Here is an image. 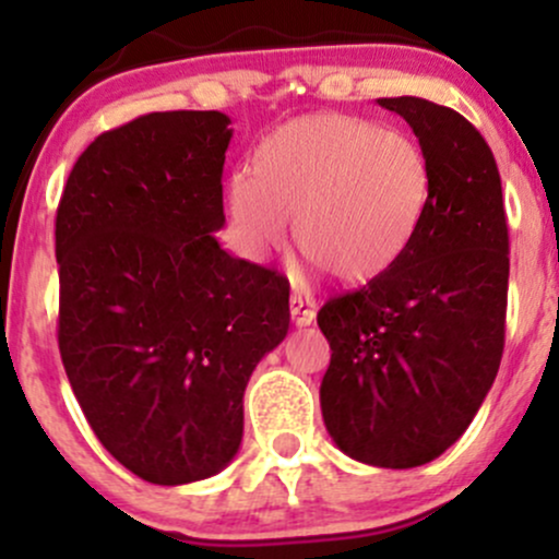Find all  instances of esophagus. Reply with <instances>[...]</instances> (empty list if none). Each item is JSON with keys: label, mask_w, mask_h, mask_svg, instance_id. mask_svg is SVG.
Returning a JSON list of instances; mask_svg holds the SVG:
<instances>
[{"label": "esophagus", "mask_w": 559, "mask_h": 559, "mask_svg": "<svg viewBox=\"0 0 559 559\" xmlns=\"http://www.w3.org/2000/svg\"><path fill=\"white\" fill-rule=\"evenodd\" d=\"M288 310H292L294 325H299V329H305V325L316 323L318 310H316V301H312V299L294 294L292 301H288Z\"/></svg>", "instance_id": "1"}]
</instances>
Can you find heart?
<instances>
[{"label":"heart","mask_w":559,"mask_h":559,"mask_svg":"<svg viewBox=\"0 0 559 559\" xmlns=\"http://www.w3.org/2000/svg\"><path fill=\"white\" fill-rule=\"evenodd\" d=\"M431 199L423 146L400 128L342 112L288 120L228 183V210L249 258L286 239L342 284H368L400 262Z\"/></svg>","instance_id":"b5f03b06"}]
</instances>
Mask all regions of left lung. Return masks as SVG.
<instances>
[{
	"label": "left lung",
	"mask_w": 559,
	"mask_h": 559,
	"mask_svg": "<svg viewBox=\"0 0 559 559\" xmlns=\"http://www.w3.org/2000/svg\"><path fill=\"white\" fill-rule=\"evenodd\" d=\"M378 105L418 136L431 199L400 262L318 312L333 352L320 409L344 454L404 471L444 454L497 378L510 239L497 159L476 128L420 96Z\"/></svg>",
	"instance_id": "8db88e82"
}]
</instances>
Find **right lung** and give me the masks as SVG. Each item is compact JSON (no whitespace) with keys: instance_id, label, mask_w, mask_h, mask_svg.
Segmentation results:
<instances>
[{"instance_id":"1","label":"right lung","mask_w":559,"mask_h":559,"mask_svg":"<svg viewBox=\"0 0 559 559\" xmlns=\"http://www.w3.org/2000/svg\"><path fill=\"white\" fill-rule=\"evenodd\" d=\"M228 126L217 110H178L102 133L57 207L68 381L102 447L159 486L236 457L243 389L288 331L284 275L215 239Z\"/></svg>"}]
</instances>
